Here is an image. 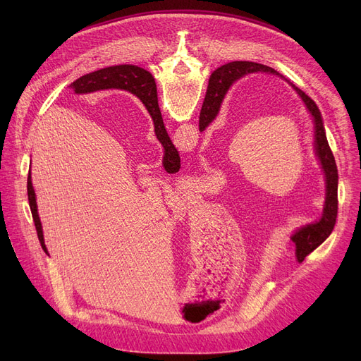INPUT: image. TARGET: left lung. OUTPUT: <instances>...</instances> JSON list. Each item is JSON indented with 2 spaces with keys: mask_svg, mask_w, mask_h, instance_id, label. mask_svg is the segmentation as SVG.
Listing matches in <instances>:
<instances>
[{
  "mask_svg": "<svg viewBox=\"0 0 361 361\" xmlns=\"http://www.w3.org/2000/svg\"><path fill=\"white\" fill-rule=\"evenodd\" d=\"M256 71H271L274 73L275 70L263 66L259 63L253 61H233L228 64H224L218 67L209 79V86H207L206 92V98L202 106L203 116L202 120L199 121V130H204V127L209 124L218 112V108L222 102L224 94L226 90L230 89L234 80L240 79L241 75L249 74V73H256ZM293 85V83H291ZM293 87L297 90V93L301 97V99L305 101L307 109L313 116L314 121V147H316V154L320 161L322 168L325 171V177H326V200H325V207H324V216L316 224H310L305 228L298 230L291 238L297 245V259L301 262L305 260V257L312 253L316 247L324 243L332 233L335 222H336V214H338V169L335 164V158L332 155V150L329 147L328 139H326V131L324 126V118H322V114L314 104L312 98H309L307 94L302 92L301 89ZM150 116L154 117V120H159V112L157 104L152 105V108H147ZM158 133V130H157ZM162 145L165 146V142L162 137H158Z\"/></svg>",
  "mask_w": 361,
  "mask_h": 361,
  "instance_id": "1",
  "label": "left lung"
}]
</instances>
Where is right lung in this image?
<instances>
[{"label": "right lung", "instance_id": "right-lung-1", "mask_svg": "<svg viewBox=\"0 0 361 361\" xmlns=\"http://www.w3.org/2000/svg\"><path fill=\"white\" fill-rule=\"evenodd\" d=\"M74 89L78 90L79 93L82 92H97L101 89H124L128 92H133L135 94L143 101V104L147 108H152V105L158 104V94H157V85L152 74L140 67L136 66H114V67H106V68H101L93 73H89L83 78L78 79L73 83ZM155 128L158 130L157 136L162 137V140L165 142V158H164V166L166 168V165L169 164L171 168H174L176 165L178 166L180 164V157L177 154V149L174 147V145L171 143L165 127H164V121L159 116V120L155 121ZM174 160L175 164H171L169 161ZM176 169V168H174ZM27 197H29V206L32 211V216H33V222L36 226V233H37V238H39V243L42 245V249L47 252L45 243H44V235H42V226H41V221L39 216H37V209H36V199H35V192L32 187V181H30V173L27 176Z\"/></svg>", "mask_w": 361, "mask_h": 361}]
</instances>
